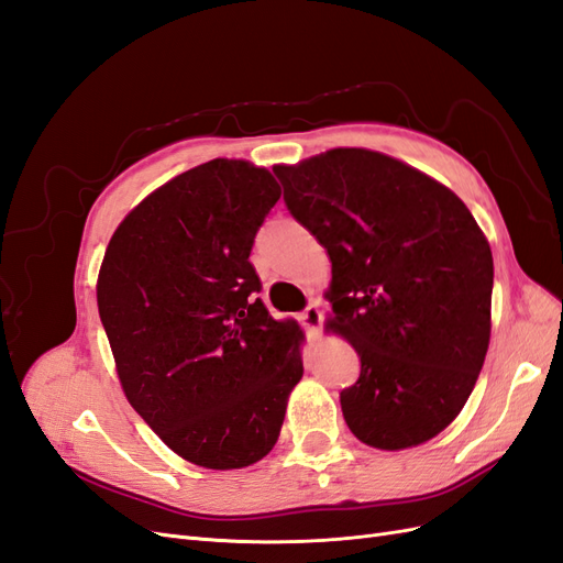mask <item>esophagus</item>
Returning <instances> with one entry per match:
<instances>
[{
    "instance_id": "esophagus-1",
    "label": "esophagus",
    "mask_w": 563,
    "mask_h": 563,
    "mask_svg": "<svg viewBox=\"0 0 563 563\" xmlns=\"http://www.w3.org/2000/svg\"><path fill=\"white\" fill-rule=\"evenodd\" d=\"M321 319H323V314H321V310H319V305H317V302H310L308 308H305V310L300 312V321H302V327L308 329V333H310L312 338H317V335H319V329H321Z\"/></svg>"
}]
</instances>
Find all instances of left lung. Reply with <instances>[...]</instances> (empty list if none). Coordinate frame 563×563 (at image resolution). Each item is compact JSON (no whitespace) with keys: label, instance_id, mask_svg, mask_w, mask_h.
<instances>
[{"label":"left lung","instance_id":"left-lung-1","mask_svg":"<svg viewBox=\"0 0 563 563\" xmlns=\"http://www.w3.org/2000/svg\"><path fill=\"white\" fill-rule=\"evenodd\" d=\"M286 209L331 258V327L360 354L340 391L352 434L418 446L463 411L490 338L493 255L449 187L399 159L338 147L279 166Z\"/></svg>","mask_w":563,"mask_h":563}]
</instances>
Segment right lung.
I'll use <instances>...</instances> for the list:
<instances>
[{"mask_svg":"<svg viewBox=\"0 0 563 563\" xmlns=\"http://www.w3.org/2000/svg\"><path fill=\"white\" fill-rule=\"evenodd\" d=\"M279 197L244 159L195 166L122 220L100 265L98 312L124 395L199 467L265 457L302 378L298 323L269 317L249 263Z\"/></svg>","mask_w":563,"mask_h":563,"instance_id":"right-lung-1","label":"right lung"}]
</instances>
